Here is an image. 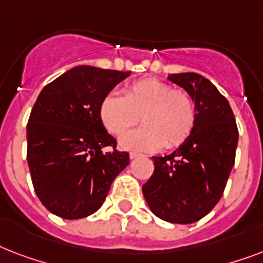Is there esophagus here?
Masks as SVG:
<instances>
[{
	"mask_svg": "<svg viewBox=\"0 0 263 263\" xmlns=\"http://www.w3.org/2000/svg\"><path fill=\"white\" fill-rule=\"evenodd\" d=\"M139 157H142V154H140V153H136V152L129 153V158H131V160H134V158H139Z\"/></svg>",
	"mask_w": 263,
	"mask_h": 263,
	"instance_id": "esophagus-1",
	"label": "esophagus"
}]
</instances>
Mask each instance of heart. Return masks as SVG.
<instances>
[{
  "label": "heart",
  "instance_id": "1",
  "mask_svg": "<svg viewBox=\"0 0 263 263\" xmlns=\"http://www.w3.org/2000/svg\"><path fill=\"white\" fill-rule=\"evenodd\" d=\"M99 116L113 135H121L140 119L143 127L120 138L127 150L157 152L162 146L176 148L190 138L196 121V106L187 91L146 78L125 88V95L107 94L101 102Z\"/></svg>",
  "mask_w": 263,
  "mask_h": 263
}]
</instances>
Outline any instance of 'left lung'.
<instances>
[{
  "label": "left lung",
  "instance_id": "8db88e82",
  "mask_svg": "<svg viewBox=\"0 0 263 263\" xmlns=\"http://www.w3.org/2000/svg\"><path fill=\"white\" fill-rule=\"evenodd\" d=\"M168 79L195 101V127L172 154L153 157L154 172L142 190L161 220L191 224L212 212L224 194L239 131L229 102L210 80L194 72L172 73Z\"/></svg>",
  "mask_w": 263,
  "mask_h": 263
}]
</instances>
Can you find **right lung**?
Listing matches in <instances>:
<instances>
[{
	"label": "right lung",
	"instance_id": "add662e5",
	"mask_svg": "<svg viewBox=\"0 0 263 263\" xmlns=\"http://www.w3.org/2000/svg\"><path fill=\"white\" fill-rule=\"evenodd\" d=\"M129 75L80 65L41 91L27 124V162L39 200L55 216L78 220L97 212L129 164L99 116L102 99Z\"/></svg>",
	"mask_w": 263,
	"mask_h": 263
}]
</instances>
